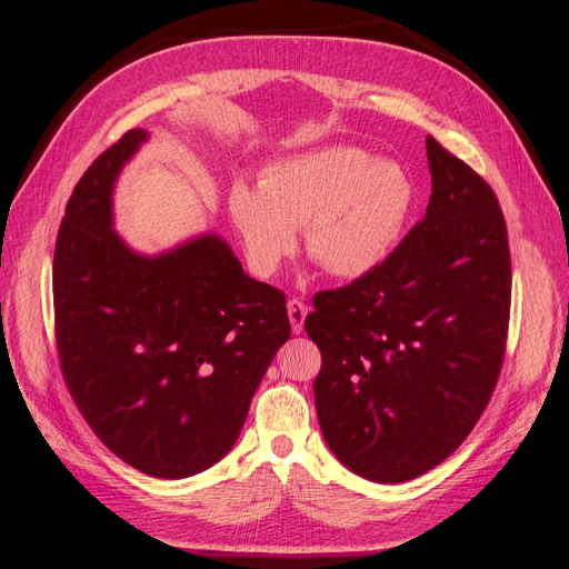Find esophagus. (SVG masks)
<instances>
[{"instance_id": "esophagus-1", "label": "esophagus", "mask_w": 569, "mask_h": 569, "mask_svg": "<svg viewBox=\"0 0 569 569\" xmlns=\"http://www.w3.org/2000/svg\"><path fill=\"white\" fill-rule=\"evenodd\" d=\"M287 313H289V325L291 330H295L297 335L303 330V320L308 316V306L301 301V299H289L287 301Z\"/></svg>"}]
</instances>
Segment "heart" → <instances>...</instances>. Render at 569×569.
I'll return each instance as SVG.
<instances>
[{
    "mask_svg": "<svg viewBox=\"0 0 569 569\" xmlns=\"http://www.w3.org/2000/svg\"><path fill=\"white\" fill-rule=\"evenodd\" d=\"M412 182L399 166L353 147H327L268 166L258 189L232 187L228 209L258 278H270L299 247L335 278L380 268L412 211Z\"/></svg>",
    "mask_w": 569,
    "mask_h": 569,
    "instance_id": "b5f03b06",
    "label": "heart"
}]
</instances>
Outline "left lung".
<instances>
[{"label":"left lung","instance_id":"obj_1","mask_svg":"<svg viewBox=\"0 0 569 569\" xmlns=\"http://www.w3.org/2000/svg\"><path fill=\"white\" fill-rule=\"evenodd\" d=\"M425 218L363 278L313 297L322 437L356 475L416 479L487 410L510 322V249L491 184L427 137Z\"/></svg>","mask_w":569,"mask_h":569}]
</instances>
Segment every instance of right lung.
I'll return each mask as SVG.
<instances>
[{"mask_svg": "<svg viewBox=\"0 0 569 569\" xmlns=\"http://www.w3.org/2000/svg\"><path fill=\"white\" fill-rule=\"evenodd\" d=\"M142 130L101 151L66 203L54 249L63 382L111 453L151 477L211 468L242 432L287 297L242 270L218 237L144 258L111 230V189Z\"/></svg>", "mask_w": 569, "mask_h": 569, "instance_id": "right-lung-1", "label": "right lung"}]
</instances>
